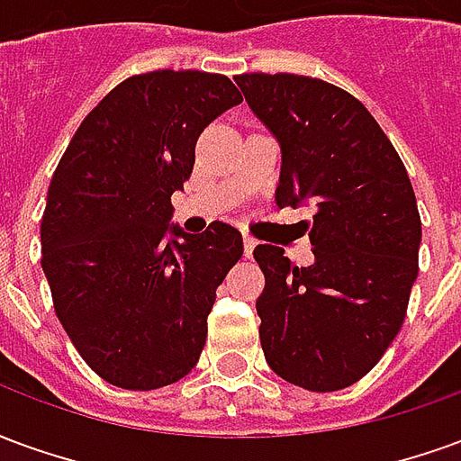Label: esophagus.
Here are the masks:
<instances>
[{
    "instance_id": "34e87169",
    "label": "esophagus",
    "mask_w": 461,
    "mask_h": 461,
    "mask_svg": "<svg viewBox=\"0 0 461 461\" xmlns=\"http://www.w3.org/2000/svg\"><path fill=\"white\" fill-rule=\"evenodd\" d=\"M254 247H257V240L244 237V257H251V254H254Z\"/></svg>"
}]
</instances>
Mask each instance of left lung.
I'll return each mask as SVG.
<instances>
[{
  "label": "left lung",
  "mask_w": 461,
  "mask_h": 461,
  "mask_svg": "<svg viewBox=\"0 0 461 461\" xmlns=\"http://www.w3.org/2000/svg\"><path fill=\"white\" fill-rule=\"evenodd\" d=\"M281 148L279 207L316 204L313 264L294 267L259 244L257 299L269 367L313 393L353 385L373 370L405 321L422 224L400 155L357 98L321 78H234Z\"/></svg>",
  "instance_id": "1"
}]
</instances>
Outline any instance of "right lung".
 Listing matches in <instances>:
<instances>
[{"instance_id":"1","label":"right lung","mask_w":461,"mask_h":461,"mask_svg":"<svg viewBox=\"0 0 461 461\" xmlns=\"http://www.w3.org/2000/svg\"><path fill=\"white\" fill-rule=\"evenodd\" d=\"M240 104L221 74L131 76L86 115L56 167L41 269L68 339L111 385H172L200 360L217 286L244 244L227 221L202 234L170 224V197L190 180L200 132Z\"/></svg>"}]
</instances>
